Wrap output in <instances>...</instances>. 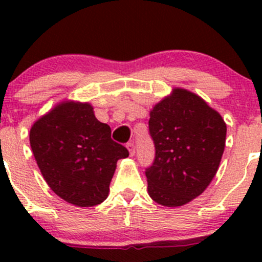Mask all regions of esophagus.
Instances as JSON below:
<instances>
[{"label":"esophagus","mask_w":262,"mask_h":262,"mask_svg":"<svg viewBox=\"0 0 262 262\" xmlns=\"http://www.w3.org/2000/svg\"><path fill=\"white\" fill-rule=\"evenodd\" d=\"M126 148H128L129 150V155L134 156V153H136V144H134V142H129V143L126 144Z\"/></svg>","instance_id":"34e87169"}]
</instances>
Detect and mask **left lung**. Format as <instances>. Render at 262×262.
I'll return each instance as SVG.
<instances>
[{"label": "left lung", "instance_id": "obj_1", "mask_svg": "<svg viewBox=\"0 0 262 262\" xmlns=\"http://www.w3.org/2000/svg\"><path fill=\"white\" fill-rule=\"evenodd\" d=\"M149 116L156 156L146 170L148 194L163 207H181L203 194L215 176L227 125L202 97L179 87Z\"/></svg>", "mask_w": 262, "mask_h": 262}]
</instances>
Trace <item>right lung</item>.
Wrapping results in <instances>:
<instances>
[{"label":"right lung","instance_id":"1","mask_svg":"<svg viewBox=\"0 0 262 262\" xmlns=\"http://www.w3.org/2000/svg\"><path fill=\"white\" fill-rule=\"evenodd\" d=\"M30 146L50 189L80 208L101 204L109 195L116 162L128 149L89 102L62 101L30 129Z\"/></svg>","mask_w":262,"mask_h":262}]
</instances>
